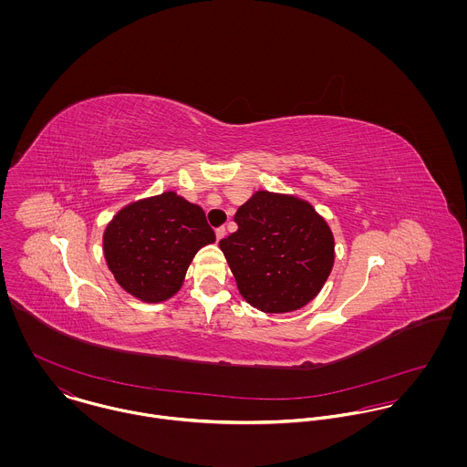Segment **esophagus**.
<instances>
[{"mask_svg": "<svg viewBox=\"0 0 467 467\" xmlns=\"http://www.w3.org/2000/svg\"><path fill=\"white\" fill-rule=\"evenodd\" d=\"M224 235H226V228H224V226L215 228V237H217V241H221Z\"/></svg>", "mask_w": 467, "mask_h": 467, "instance_id": "obj_1", "label": "esophagus"}]
</instances>
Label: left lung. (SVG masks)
Returning a JSON list of instances; mask_svg holds the SVG:
<instances>
[{"instance_id": "left-lung-1", "label": "left lung", "mask_w": 467, "mask_h": 467, "mask_svg": "<svg viewBox=\"0 0 467 467\" xmlns=\"http://www.w3.org/2000/svg\"><path fill=\"white\" fill-rule=\"evenodd\" d=\"M234 219L239 228L219 248L248 304L287 313L318 295L333 269L334 239L309 202L261 191Z\"/></svg>"}]
</instances>
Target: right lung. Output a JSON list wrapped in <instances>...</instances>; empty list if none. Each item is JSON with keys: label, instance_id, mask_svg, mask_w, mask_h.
Returning a JSON list of instances; mask_svg holds the SVG:
<instances>
[{"label": "right lung", "instance_id": "obj_1", "mask_svg": "<svg viewBox=\"0 0 467 467\" xmlns=\"http://www.w3.org/2000/svg\"><path fill=\"white\" fill-rule=\"evenodd\" d=\"M213 241L202 208L165 192L115 215L104 234V257L128 293L161 302L182 287L196 252Z\"/></svg>", "mask_w": 467, "mask_h": 467}]
</instances>
